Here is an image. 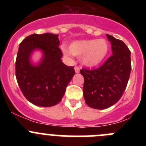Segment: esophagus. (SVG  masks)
Masks as SVG:
<instances>
[{
	"mask_svg": "<svg viewBox=\"0 0 146 146\" xmlns=\"http://www.w3.org/2000/svg\"><path fill=\"white\" fill-rule=\"evenodd\" d=\"M74 71H75L76 73H79L80 72V68L78 66L74 67Z\"/></svg>",
	"mask_w": 146,
	"mask_h": 146,
	"instance_id": "1",
	"label": "esophagus"
}]
</instances>
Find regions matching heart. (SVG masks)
Segmentation results:
<instances>
[{
  "label": "heart",
  "instance_id": "obj_1",
  "mask_svg": "<svg viewBox=\"0 0 146 146\" xmlns=\"http://www.w3.org/2000/svg\"><path fill=\"white\" fill-rule=\"evenodd\" d=\"M109 49V44L103 38L76 40L69 44V49L65 46L61 47L62 52L66 56H82V64L87 67L100 65L106 58Z\"/></svg>",
  "mask_w": 146,
  "mask_h": 146
}]
</instances>
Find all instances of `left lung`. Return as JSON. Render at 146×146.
I'll return each mask as SVG.
<instances>
[{
  "label": "left lung",
  "instance_id": "left-lung-1",
  "mask_svg": "<svg viewBox=\"0 0 146 146\" xmlns=\"http://www.w3.org/2000/svg\"><path fill=\"white\" fill-rule=\"evenodd\" d=\"M113 55L94 70L81 69L84 77L83 96L90 108L104 110L113 106L123 95L131 72V52L124 42L106 34Z\"/></svg>",
  "mask_w": 146,
  "mask_h": 146
}]
</instances>
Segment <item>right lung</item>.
Here are the masks:
<instances>
[{
	"instance_id": "add662e5",
	"label": "right lung",
	"mask_w": 146,
	"mask_h": 146,
	"mask_svg": "<svg viewBox=\"0 0 146 146\" xmlns=\"http://www.w3.org/2000/svg\"><path fill=\"white\" fill-rule=\"evenodd\" d=\"M58 35L31 34L20 44L16 59V77L23 95L39 107L57 104L75 74L74 67L62 62ZM39 50L42 58L38 64L30 60L33 52Z\"/></svg>"
}]
</instances>
